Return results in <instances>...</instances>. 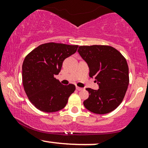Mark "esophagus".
<instances>
[{
  "instance_id": "34e87169",
  "label": "esophagus",
  "mask_w": 148,
  "mask_h": 148,
  "mask_svg": "<svg viewBox=\"0 0 148 148\" xmlns=\"http://www.w3.org/2000/svg\"><path fill=\"white\" fill-rule=\"evenodd\" d=\"M76 89L77 90H82L83 88H80V87H78V86H76Z\"/></svg>"
}]
</instances>
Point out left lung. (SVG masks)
Masks as SVG:
<instances>
[{
  "label": "left lung",
  "instance_id": "obj_1",
  "mask_svg": "<svg viewBox=\"0 0 148 148\" xmlns=\"http://www.w3.org/2000/svg\"><path fill=\"white\" fill-rule=\"evenodd\" d=\"M78 52L87 62L89 76L95 78L99 89L86 88L89 97L84 101L88 111L106 114L121 103L130 83L129 67L125 58L110 46H81Z\"/></svg>",
  "mask_w": 148,
  "mask_h": 148
}]
</instances>
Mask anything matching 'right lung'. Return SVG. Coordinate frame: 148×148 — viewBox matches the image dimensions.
<instances>
[{"instance_id": "obj_1", "label": "right lung", "mask_w": 148, "mask_h": 148, "mask_svg": "<svg viewBox=\"0 0 148 148\" xmlns=\"http://www.w3.org/2000/svg\"><path fill=\"white\" fill-rule=\"evenodd\" d=\"M79 46L64 44H43L25 58L22 65V81L30 101L46 113L60 111L75 90L74 85L64 86L55 78L64 60L76 53Z\"/></svg>"}]
</instances>
